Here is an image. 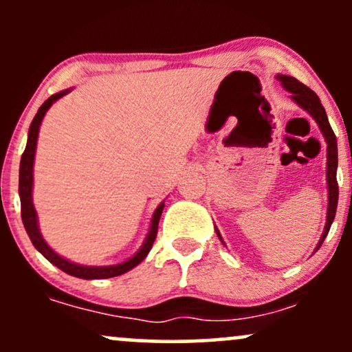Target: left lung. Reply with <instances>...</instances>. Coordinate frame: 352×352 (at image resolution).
I'll list each match as a JSON object with an SVG mask.
<instances>
[{
  "label": "left lung",
  "mask_w": 352,
  "mask_h": 352,
  "mask_svg": "<svg viewBox=\"0 0 352 352\" xmlns=\"http://www.w3.org/2000/svg\"><path fill=\"white\" fill-rule=\"evenodd\" d=\"M278 79L281 80V84L285 86L286 91L292 92V98L296 104L308 111L311 116L314 117L319 129H321L322 135L326 137V142H328V190H329V205H328V218H326V227L322 232L321 240H319L318 248L322 245L324 238L328 236L331 223H333L334 215H336L338 208V197H339V188H338V180H336V168H338V142L336 135H334L333 129H331L328 116H326L324 107H322L321 100L309 87H306L305 84L300 82L298 79L292 78V76H278Z\"/></svg>",
  "instance_id": "1"
}]
</instances>
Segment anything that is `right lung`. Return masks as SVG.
Listing matches in <instances>:
<instances>
[{
    "label": "right lung",
    "mask_w": 352,
    "mask_h": 352,
    "mask_svg": "<svg viewBox=\"0 0 352 352\" xmlns=\"http://www.w3.org/2000/svg\"><path fill=\"white\" fill-rule=\"evenodd\" d=\"M64 94H67V91H63L59 92V94L51 96V98L38 109V114L34 116L33 122L30 125V132H28V144L21 155V164H19V197H21L23 225L24 228H26L31 241H33L34 248L38 250L46 260H50L52 265H56L59 270H63L64 273L72 274V276L76 278H84V280H102V278L119 276V274L129 272V270H132L134 266L139 265L140 261L147 256V253L151 252L153 241H155V236H157V230H159V220H160V215H162L164 204H160L159 208H157L155 213H153L151 232H148L147 238H145L144 246L137 252V254H134V256L131 258V260L124 261V263L114 265V266H80L64 260V258H60L59 254L52 252L50 246H47L46 241L43 240L41 233H39L38 220H36V210L33 207V200H31V190H33V162H34L36 142H38L39 125H41L43 117L46 114L47 109L51 107V104L56 102L59 98H63Z\"/></svg>",
    "instance_id": "1"
}]
</instances>
